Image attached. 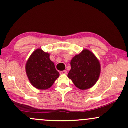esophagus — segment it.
I'll list each match as a JSON object with an SVG mask.
<instances>
[{"instance_id":"esophagus-1","label":"esophagus","mask_w":128,"mask_h":128,"mask_svg":"<svg viewBox=\"0 0 128 128\" xmlns=\"http://www.w3.org/2000/svg\"><path fill=\"white\" fill-rule=\"evenodd\" d=\"M67 74V70H63L60 72V74L61 75H66V74Z\"/></svg>"}]
</instances>
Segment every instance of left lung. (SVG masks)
<instances>
[{
    "mask_svg": "<svg viewBox=\"0 0 128 128\" xmlns=\"http://www.w3.org/2000/svg\"><path fill=\"white\" fill-rule=\"evenodd\" d=\"M70 65L71 70L67 76L80 90L92 88L99 79L100 63L95 54L88 49H84L73 58Z\"/></svg>",
    "mask_w": 128,
    "mask_h": 128,
    "instance_id": "8db88e82",
    "label": "left lung"
}]
</instances>
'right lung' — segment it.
I'll list each match as a JSON object with an SVG mask.
<instances>
[{"label":"right lung","instance_id":"1","mask_svg":"<svg viewBox=\"0 0 128 128\" xmlns=\"http://www.w3.org/2000/svg\"><path fill=\"white\" fill-rule=\"evenodd\" d=\"M26 75L30 83L36 89L46 90L52 86L60 76L50 54L38 48L30 55L25 65Z\"/></svg>","mask_w":128,"mask_h":128}]
</instances>
